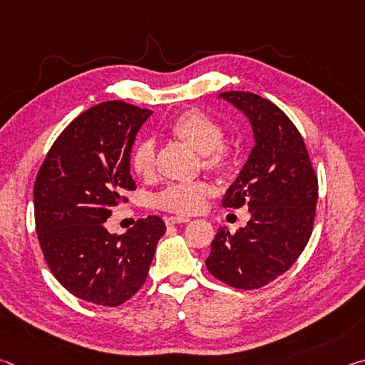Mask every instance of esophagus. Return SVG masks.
<instances>
[{
  "label": "esophagus",
  "mask_w": 365,
  "mask_h": 365,
  "mask_svg": "<svg viewBox=\"0 0 365 365\" xmlns=\"http://www.w3.org/2000/svg\"><path fill=\"white\" fill-rule=\"evenodd\" d=\"M190 222L188 217H165V225H175V224H187Z\"/></svg>",
  "instance_id": "34e87169"
}]
</instances>
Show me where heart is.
<instances>
[{
	"instance_id": "1",
	"label": "heart",
	"mask_w": 365,
	"mask_h": 365,
	"mask_svg": "<svg viewBox=\"0 0 365 365\" xmlns=\"http://www.w3.org/2000/svg\"><path fill=\"white\" fill-rule=\"evenodd\" d=\"M169 135L178 143L200 153V164L206 172L230 175L237 165V150L224 138V127L219 120L201 109L191 108L178 114L168 127ZM158 150L154 141L143 140L133 148L130 168L141 180H151L156 175ZM212 195V187L206 182L169 185L154 196V206L178 215L200 212Z\"/></svg>"
}]
</instances>
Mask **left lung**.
I'll list each match as a JSON object with an SVG mask.
<instances>
[{
    "instance_id": "8db88e82",
    "label": "left lung",
    "mask_w": 365,
    "mask_h": 365,
    "mask_svg": "<svg viewBox=\"0 0 365 365\" xmlns=\"http://www.w3.org/2000/svg\"><path fill=\"white\" fill-rule=\"evenodd\" d=\"M219 96L243 110L256 145L222 200L224 207L246 206L248 225L230 233L220 227L206 267L238 289H256L292 267L311 238L319 182L301 133L274 103L248 91Z\"/></svg>"
}]
</instances>
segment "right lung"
Listing matches in <instances>:
<instances>
[{
    "label": "right lung",
    "instance_id": "right-lung-1",
    "mask_svg": "<svg viewBox=\"0 0 365 365\" xmlns=\"http://www.w3.org/2000/svg\"><path fill=\"white\" fill-rule=\"evenodd\" d=\"M153 114L125 101L86 109L49 148L34 185L35 228L46 264L77 298L120 306L143 287L159 238L158 215L138 219L123 235L104 222L137 190L130 175L135 135Z\"/></svg>",
    "mask_w": 365,
    "mask_h": 365
}]
</instances>
